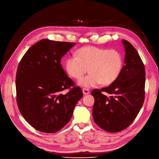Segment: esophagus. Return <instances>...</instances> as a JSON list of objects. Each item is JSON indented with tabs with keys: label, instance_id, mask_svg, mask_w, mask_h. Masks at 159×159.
I'll use <instances>...</instances> for the list:
<instances>
[{
	"label": "esophagus",
	"instance_id": "1",
	"mask_svg": "<svg viewBox=\"0 0 159 159\" xmlns=\"http://www.w3.org/2000/svg\"><path fill=\"white\" fill-rule=\"evenodd\" d=\"M82 91H83V93L84 95H88L89 93V90L88 89H85V88H84L82 89Z\"/></svg>",
	"mask_w": 159,
	"mask_h": 159
}]
</instances>
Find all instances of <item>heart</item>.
<instances>
[{"instance_id": "heart-1", "label": "heart", "mask_w": 159, "mask_h": 159, "mask_svg": "<svg viewBox=\"0 0 159 159\" xmlns=\"http://www.w3.org/2000/svg\"><path fill=\"white\" fill-rule=\"evenodd\" d=\"M123 65V56L118 50L93 46L82 48L66 61L67 72L76 80L81 78L89 69L90 74L79 81L80 85L88 88L101 83L105 85L113 83L121 74Z\"/></svg>"}]
</instances>
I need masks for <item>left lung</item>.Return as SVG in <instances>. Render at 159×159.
<instances>
[{"label": "left lung", "instance_id": "1", "mask_svg": "<svg viewBox=\"0 0 159 159\" xmlns=\"http://www.w3.org/2000/svg\"><path fill=\"white\" fill-rule=\"evenodd\" d=\"M125 47V65L118 78L108 87L91 91L95 102L93 117L105 131L116 133L125 129L137 116L145 99V70L134 46L122 40ZM104 91L111 95H103Z\"/></svg>", "mask_w": 159, "mask_h": 159}]
</instances>
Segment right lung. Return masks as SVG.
<instances>
[{
    "mask_svg": "<svg viewBox=\"0 0 159 159\" xmlns=\"http://www.w3.org/2000/svg\"><path fill=\"white\" fill-rule=\"evenodd\" d=\"M75 43L43 39L27 50L18 66L16 101L23 117L41 132L53 133L68 123L83 93L68 78L61 59ZM73 87V88H71ZM70 89L64 94L63 91Z\"/></svg>",
    "mask_w": 159,
    "mask_h": 159,
    "instance_id": "obj_1",
    "label": "right lung"
}]
</instances>
